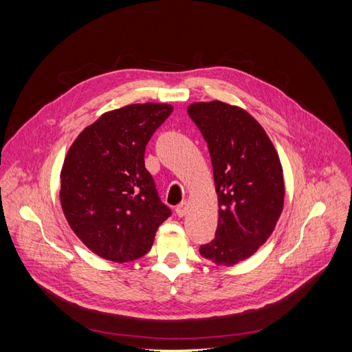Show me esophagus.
<instances>
[{
    "instance_id": "34e87169",
    "label": "esophagus",
    "mask_w": 352,
    "mask_h": 352,
    "mask_svg": "<svg viewBox=\"0 0 352 352\" xmlns=\"http://www.w3.org/2000/svg\"><path fill=\"white\" fill-rule=\"evenodd\" d=\"M186 212H188V202L186 201L180 202V204L176 207V214L179 217H184V216H186Z\"/></svg>"
}]
</instances>
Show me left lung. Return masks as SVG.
Instances as JSON below:
<instances>
[{"mask_svg": "<svg viewBox=\"0 0 352 352\" xmlns=\"http://www.w3.org/2000/svg\"><path fill=\"white\" fill-rule=\"evenodd\" d=\"M208 145L219 197V225L199 254L233 265L269 239L283 210L285 182L278 153L261 124L245 110L221 101L188 107Z\"/></svg>", "mask_w": 352, "mask_h": 352, "instance_id": "left-lung-1", "label": "left lung"}]
</instances>
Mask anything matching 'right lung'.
Segmentation results:
<instances>
[{"label": "right lung", "instance_id": "obj_1", "mask_svg": "<svg viewBox=\"0 0 352 352\" xmlns=\"http://www.w3.org/2000/svg\"><path fill=\"white\" fill-rule=\"evenodd\" d=\"M172 111L168 104L145 102L104 113L66 155L60 176L63 212L78 238L105 260L141 258L172 214L144 162L148 141Z\"/></svg>", "mask_w": 352, "mask_h": 352}]
</instances>
